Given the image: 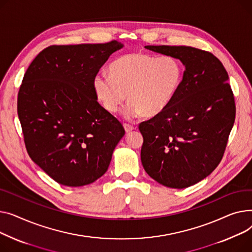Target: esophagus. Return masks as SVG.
Instances as JSON below:
<instances>
[{"instance_id": "34e87169", "label": "esophagus", "mask_w": 252, "mask_h": 252, "mask_svg": "<svg viewBox=\"0 0 252 252\" xmlns=\"http://www.w3.org/2000/svg\"><path fill=\"white\" fill-rule=\"evenodd\" d=\"M124 129H125L126 133H129V132H131V131L134 130L135 128L133 127L132 125H130V124H124Z\"/></svg>"}]
</instances>
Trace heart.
Wrapping results in <instances>:
<instances>
[{"label":"heart","mask_w":252,"mask_h":252,"mask_svg":"<svg viewBox=\"0 0 252 252\" xmlns=\"http://www.w3.org/2000/svg\"><path fill=\"white\" fill-rule=\"evenodd\" d=\"M109 71L110 75L99 73L94 76V94L110 114L119 112L128 98L126 119L161 113L173 100L183 78L182 64L176 58H158L140 52L116 59Z\"/></svg>","instance_id":"heart-1"}]
</instances>
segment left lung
Here are the masks:
<instances>
[{
  "instance_id": "obj_1",
  "label": "left lung",
  "mask_w": 252,
  "mask_h": 252,
  "mask_svg": "<svg viewBox=\"0 0 252 252\" xmlns=\"http://www.w3.org/2000/svg\"><path fill=\"white\" fill-rule=\"evenodd\" d=\"M185 65L169 106L141 122V162L159 184L186 188L208 177L223 158L236 106L228 73L212 53L185 46H146Z\"/></svg>"
}]
</instances>
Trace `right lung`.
I'll list each match as a JSON object with an SVG mask.
<instances>
[{"label":"right lung","mask_w":252,"mask_h":252,"mask_svg":"<svg viewBox=\"0 0 252 252\" xmlns=\"http://www.w3.org/2000/svg\"><path fill=\"white\" fill-rule=\"evenodd\" d=\"M106 43L51 46L27 68L17 112L27 153L56 182L91 184L109 168L125 130L97 102L93 80L116 51Z\"/></svg>","instance_id":"right-lung-1"}]
</instances>
